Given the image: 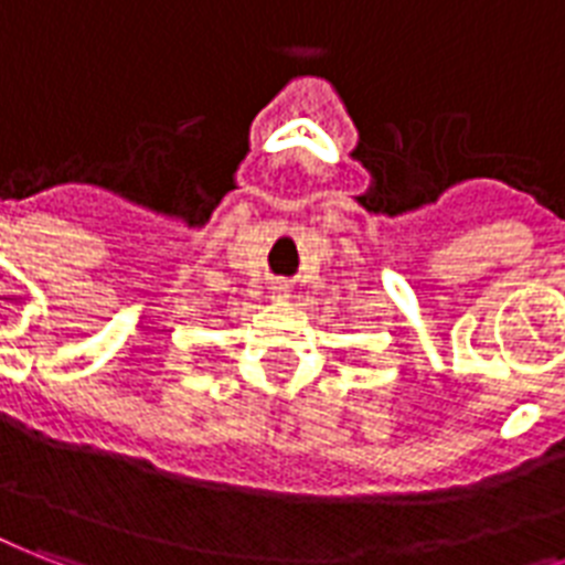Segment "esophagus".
<instances>
[{"label":"esophagus","instance_id":"34e87169","mask_svg":"<svg viewBox=\"0 0 565 565\" xmlns=\"http://www.w3.org/2000/svg\"><path fill=\"white\" fill-rule=\"evenodd\" d=\"M273 299H278V301H287L290 299V290H287V284H273Z\"/></svg>","mask_w":565,"mask_h":565}]
</instances>
